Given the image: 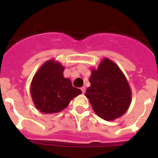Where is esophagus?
Returning a JSON list of instances; mask_svg holds the SVG:
<instances>
[{
    "label": "esophagus",
    "mask_w": 158,
    "mask_h": 158,
    "mask_svg": "<svg viewBox=\"0 0 158 158\" xmlns=\"http://www.w3.org/2000/svg\"><path fill=\"white\" fill-rule=\"evenodd\" d=\"M81 90L82 93H85V90H86V88L85 87V86H83V87L81 88Z\"/></svg>",
    "instance_id": "obj_1"
}]
</instances>
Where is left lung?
<instances>
[{
  "label": "left lung",
  "mask_w": 158,
  "mask_h": 158,
  "mask_svg": "<svg viewBox=\"0 0 158 158\" xmlns=\"http://www.w3.org/2000/svg\"><path fill=\"white\" fill-rule=\"evenodd\" d=\"M91 86L85 96L93 109L105 120H113L127 111L131 91L126 77L115 62L104 58L97 69H93Z\"/></svg>",
  "instance_id": "obj_1"
}]
</instances>
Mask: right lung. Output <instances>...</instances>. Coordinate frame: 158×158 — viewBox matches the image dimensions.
<instances>
[{"label": "right lung", "mask_w": 158, "mask_h": 158, "mask_svg": "<svg viewBox=\"0 0 158 158\" xmlns=\"http://www.w3.org/2000/svg\"><path fill=\"white\" fill-rule=\"evenodd\" d=\"M64 67L53 60L43 64L31 85V95L36 108L45 114L58 113L69 105L73 97L81 93L71 81L63 76Z\"/></svg>", "instance_id": "right-lung-1"}]
</instances>
